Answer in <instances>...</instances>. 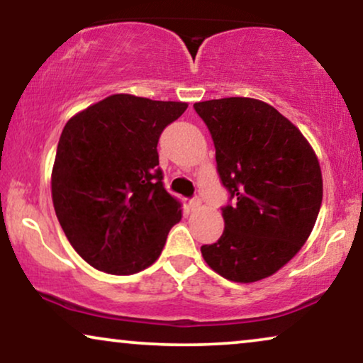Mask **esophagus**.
Returning a JSON list of instances; mask_svg holds the SVG:
<instances>
[{"mask_svg":"<svg viewBox=\"0 0 363 363\" xmlns=\"http://www.w3.org/2000/svg\"><path fill=\"white\" fill-rule=\"evenodd\" d=\"M201 208V200L198 196H195V198H191L190 200V210L191 211H196V210H200Z\"/></svg>","mask_w":363,"mask_h":363,"instance_id":"1","label":"esophagus"}]
</instances>
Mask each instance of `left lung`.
Listing matches in <instances>:
<instances>
[{
  "label": "left lung",
  "instance_id": "left-lung-1",
  "mask_svg": "<svg viewBox=\"0 0 363 363\" xmlns=\"http://www.w3.org/2000/svg\"><path fill=\"white\" fill-rule=\"evenodd\" d=\"M193 107L211 133L218 175L230 193L221 208L225 231L201 255L225 279H264L297 255L315 225L319 160L299 128L269 104L225 97Z\"/></svg>",
  "mask_w": 363,
  "mask_h": 363
}]
</instances>
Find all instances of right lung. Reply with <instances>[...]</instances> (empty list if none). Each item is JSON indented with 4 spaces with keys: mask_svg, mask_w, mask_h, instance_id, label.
Here are the masks:
<instances>
[{
    "mask_svg": "<svg viewBox=\"0 0 363 363\" xmlns=\"http://www.w3.org/2000/svg\"><path fill=\"white\" fill-rule=\"evenodd\" d=\"M186 107L116 94L64 127L51 178L54 210L74 250L96 269H145L182 220L180 203L163 186L157 145Z\"/></svg>",
    "mask_w": 363,
    "mask_h": 363,
    "instance_id": "add662e5",
    "label": "right lung"
}]
</instances>
